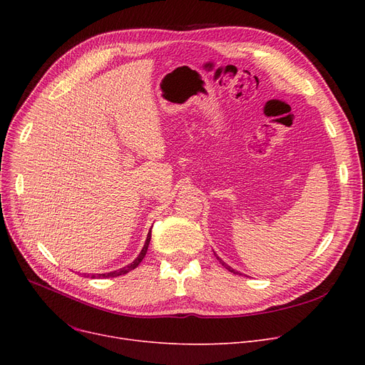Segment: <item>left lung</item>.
Wrapping results in <instances>:
<instances>
[{
	"instance_id": "1",
	"label": "left lung",
	"mask_w": 365,
	"mask_h": 365,
	"mask_svg": "<svg viewBox=\"0 0 365 365\" xmlns=\"http://www.w3.org/2000/svg\"><path fill=\"white\" fill-rule=\"evenodd\" d=\"M217 259H219V257H217ZM219 260H220V259H219ZM220 263H222V266H225V267H226V269H227L229 272H234V274H238V272H235V271L232 269V267H231V266H227V264H226V263H223L222 260H220Z\"/></svg>"
}]
</instances>
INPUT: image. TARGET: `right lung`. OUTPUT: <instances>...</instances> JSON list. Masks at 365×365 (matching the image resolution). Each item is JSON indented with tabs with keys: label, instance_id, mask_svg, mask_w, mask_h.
I'll return each mask as SVG.
<instances>
[{
	"label": "right lung",
	"instance_id": "add662e5",
	"mask_svg": "<svg viewBox=\"0 0 365 365\" xmlns=\"http://www.w3.org/2000/svg\"><path fill=\"white\" fill-rule=\"evenodd\" d=\"M149 242H150V231H149V234H148L146 242H145V245H143V248H142L140 255L138 256V259L134 260L133 263H130V264L125 266V267H121L120 271H113V272H108V274H98V275H93V274H91V278H96V277H98V278H113V277H120V275H124V274H127V272H130V271H133V269H136V267L139 266V263L143 260L146 252H148Z\"/></svg>",
	"mask_w": 365,
	"mask_h": 365
}]
</instances>
